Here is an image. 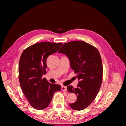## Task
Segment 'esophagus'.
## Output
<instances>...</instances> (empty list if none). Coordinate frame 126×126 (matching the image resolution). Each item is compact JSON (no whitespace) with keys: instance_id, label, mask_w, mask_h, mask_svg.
Wrapping results in <instances>:
<instances>
[{"instance_id":"34e87169","label":"esophagus","mask_w":126,"mask_h":126,"mask_svg":"<svg viewBox=\"0 0 126 126\" xmlns=\"http://www.w3.org/2000/svg\"><path fill=\"white\" fill-rule=\"evenodd\" d=\"M62 90L63 91H67V87L66 86H62Z\"/></svg>"}]
</instances>
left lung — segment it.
<instances>
[{
	"label": "left lung",
	"instance_id": "8db88e82",
	"mask_svg": "<svg viewBox=\"0 0 126 126\" xmlns=\"http://www.w3.org/2000/svg\"><path fill=\"white\" fill-rule=\"evenodd\" d=\"M59 53L65 54L70 61L71 69L79 80L77 88L67 87L75 93L77 101L69 104L74 110H82L96 98L102 80V64L98 49L83 41H72L63 45Z\"/></svg>",
	"mask_w": 126,
	"mask_h": 126
}]
</instances>
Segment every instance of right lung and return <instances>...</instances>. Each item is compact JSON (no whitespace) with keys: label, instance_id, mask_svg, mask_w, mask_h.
Segmentation results:
<instances>
[{"label":"right lung","instance_id":"obj_1","mask_svg":"<svg viewBox=\"0 0 126 126\" xmlns=\"http://www.w3.org/2000/svg\"><path fill=\"white\" fill-rule=\"evenodd\" d=\"M62 43L41 42L30 46L22 52L19 63V80L21 88L32 107L46 108L59 85L49 83L43 75L46 74L48 57L59 50Z\"/></svg>","mask_w":126,"mask_h":126}]
</instances>
